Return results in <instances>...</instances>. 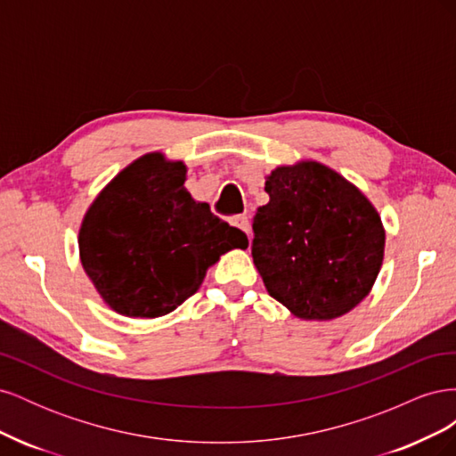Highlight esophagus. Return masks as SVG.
Here are the masks:
<instances>
[{"instance_id":"34e87169","label":"esophagus","mask_w":456,"mask_h":456,"mask_svg":"<svg viewBox=\"0 0 456 456\" xmlns=\"http://www.w3.org/2000/svg\"><path fill=\"white\" fill-rule=\"evenodd\" d=\"M230 224H232V226H236V228H240L241 232H245V233H247V236H249V218H247L245 215L233 216V218L230 220Z\"/></svg>"}]
</instances>
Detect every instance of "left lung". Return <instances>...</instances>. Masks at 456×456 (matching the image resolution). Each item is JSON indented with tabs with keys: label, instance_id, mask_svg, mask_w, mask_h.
I'll use <instances>...</instances> for the list:
<instances>
[{
	"label": "left lung",
	"instance_id": "obj_1",
	"mask_svg": "<svg viewBox=\"0 0 456 456\" xmlns=\"http://www.w3.org/2000/svg\"><path fill=\"white\" fill-rule=\"evenodd\" d=\"M270 201L253 218V262L270 297L300 320L327 322L369 295L384 258V226L372 203L317 161L266 176Z\"/></svg>",
	"mask_w": 456,
	"mask_h": 456
}]
</instances>
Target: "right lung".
I'll list each match as a JSON object with an SVG mask.
<instances>
[{"label": "right lung", "mask_w": 456, "mask_h": 456, "mask_svg": "<svg viewBox=\"0 0 456 456\" xmlns=\"http://www.w3.org/2000/svg\"><path fill=\"white\" fill-rule=\"evenodd\" d=\"M186 165L161 151L134 159L91 203L79 258L102 300L129 317H159L194 295L209 266L249 240L194 201Z\"/></svg>", "instance_id": "obj_1"}]
</instances>
